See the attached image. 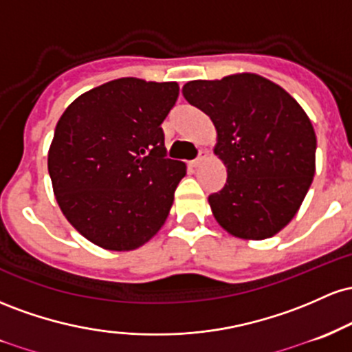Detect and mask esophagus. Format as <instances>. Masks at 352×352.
<instances>
[{
	"mask_svg": "<svg viewBox=\"0 0 352 352\" xmlns=\"http://www.w3.org/2000/svg\"><path fill=\"white\" fill-rule=\"evenodd\" d=\"M208 160V155H206V151H201L199 153V156L196 157V160H192V161H189V166H191V168H197V166H201L204 163V161Z\"/></svg>",
	"mask_w": 352,
	"mask_h": 352,
	"instance_id": "1",
	"label": "esophagus"
}]
</instances>
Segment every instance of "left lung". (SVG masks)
<instances>
[{
  "label": "left lung",
  "instance_id": "1",
  "mask_svg": "<svg viewBox=\"0 0 352 352\" xmlns=\"http://www.w3.org/2000/svg\"><path fill=\"white\" fill-rule=\"evenodd\" d=\"M189 104L216 128L214 155L228 179L208 197L212 216L229 234L266 239L289 224L316 171V133L299 102L254 73L183 86Z\"/></svg>",
  "mask_w": 352,
  "mask_h": 352
}]
</instances>
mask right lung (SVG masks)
<instances>
[{"instance_id":"obj_1","label":"right lung","mask_w":352,"mask_h":352,"mask_svg":"<svg viewBox=\"0 0 352 352\" xmlns=\"http://www.w3.org/2000/svg\"><path fill=\"white\" fill-rule=\"evenodd\" d=\"M179 86L120 78L78 96L48 151L53 192L69 224L96 246L133 251L163 228L186 164L166 157L161 123Z\"/></svg>"}]
</instances>
